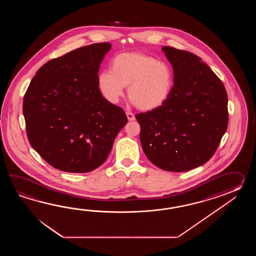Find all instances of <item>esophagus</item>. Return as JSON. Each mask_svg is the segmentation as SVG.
<instances>
[{
    "instance_id": "obj_1",
    "label": "esophagus",
    "mask_w": 256,
    "mask_h": 256,
    "mask_svg": "<svg viewBox=\"0 0 256 256\" xmlns=\"http://www.w3.org/2000/svg\"><path fill=\"white\" fill-rule=\"evenodd\" d=\"M126 116H127V119H128V120H136V116H134V114L130 112H126Z\"/></svg>"
}]
</instances>
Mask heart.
<instances>
[{
  "label": "heart",
  "mask_w": 256,
  "mask_h": 256,
  "mask_svg": "<svg viewBox=\"0 0 256 256\" xmlns=\"http://www.w3.org/2000/svg\"><path fill=\"white\" fill-rule=\"evenodd\" d=\"M98 88L112 104L119 102L124 88L132 102L142 110H152L168 100L173 88L168 66L141 52L117 54L110 62V71L100 72Z\"/></svg>",
  "instance_id": "heart-1"
}]
</instances>
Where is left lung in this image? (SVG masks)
Returning <instances> with one entry per match:
<instances>
[{"label": "left lung", "instance_id": "1", "mask_svg": "<svg viewBox=\"0 0 256 256\" xmlns=\"http://www.w3.org/2000/svg\"><path fill=\"white\" fill-rule=\"evenodd\" d=\"M174 72L168 100L136 114L147 158L159 168L185 172L212 158L228 126V97L222 80L196 54L163 46Z\"/></svg>", "mask_w": 256, "mask_h": 256}]
</instances>
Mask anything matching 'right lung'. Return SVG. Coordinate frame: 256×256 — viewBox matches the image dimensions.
<instances>
[{"label":"right lung","instance_id":"add662e5","mask_svg":"<svg viewBox=\"0 0 256 256\" xmlns=\"http://www.w3.org/2000/svg\"><path fill=\"white\" fill-rule=\"evenodd\" d=\"M110 48L92 44L49 60L30 82L22 102L28 140L54 168H97L127 124L124 110L98 90V68Z\"/></svg>","mask_w":256,"mask_h":256}]
</instances>
